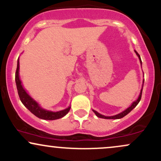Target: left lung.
Returning <instances> with one entry per match:
<instances>
[{"label":"left lung","mask_w":161,"mask_h":161,"mask_svg":"<svg viewBox=\"0 0 161 161\" xmlns=\"http://www.w3.org/2000/svg\"><path fill=\"white\" fill-rule=\"evenodd\" d=\"M136 54L138 55V58H139V60H140V62H141V64H142V60H141V57H140V55L138 54L137 51H136ZM142 89H143V88H142L141 92H140L139 97H138V98L137 99V101H135L134 103H132V104L131 105V106L129 107V108H127L126 110H124V111L122 112V113H120V114H117V115L113 116H104V115H101V114H98V113H97V111H95V110H93V111H94V113H95V114H96V116H97V117H99V118H104V119H120V118H123V116H125V115H127V114H128L130 112L131 110H132V109L135 108H136V106H137V104H138V102H139L140 100H141V98H142Z\"/></svg>","instance_id":"8db88e82"}]
</instances>
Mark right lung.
<instances>
[{
    "mask_svg": "<svg viewBox=\"0 0 161 161\" xmlns=\"http://www.w3.org/2000/svg\"><path fill=\"white\" fill-rule=\"evenodd\" d=\"M19 59L17 61V67L16 70V75H15V80L16 84V88H17L18 95H19L20 101L24 104V106L28 110H30L31 112L36 116L37 117L41 118L43 119H47V120H53V119H60L63 117L69 111L70 107L65 110H61V111L58 112H52L48 111V110H45L39 107L36 101L33 100L28 94L25 92L24 88H23L21 84V81H20L19 77Z\"/></svg>",
    "mask_w": 161,
    "mask_h": 161,
    "instance_id": "obj_1",
    "label": "right lung"
}]
</instances>
